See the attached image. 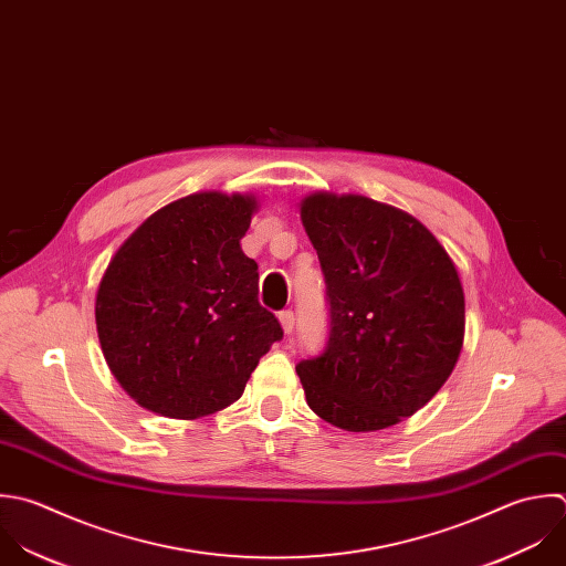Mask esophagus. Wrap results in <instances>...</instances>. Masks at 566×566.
Returning a JSON list of instances; mask_svg holds the SVG:
<instances>
[{"label":"esophagus","mask_w":566,"mask_h":566,"mask_svg":"<svg viewBox=\"0 0 566 566\" xmlns=\"http://www.w3.org/2000/svg\"><path fill=\"white\" fill-rule=\"evenodd\" d=\"M280 324H282V331L286 335H291L295 331V315H293V311H282L280 313Z\"/></svg>","instance_id":"1"}]
</instances>
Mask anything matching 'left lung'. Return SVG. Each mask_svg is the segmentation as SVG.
Listing matches in <instances>:
<instances>
[{
  "label": "left lung",
  "mask_w": 566,
  "mask_h": 566,
  "mask_svg": "<svg viewBox=\"0 0 566 566\" xmlns=\"http://www.w3.org/2000/svg\"><path fill=\"white\" fill-rule=\"evenodd\" d=\"M331 304V335L297 375L308 408L346 432L421 410L452 375L465 337L459 271L415 216L355 193L300 202Z\"/></svg>",
  "instance_id": "obj_1"
}]
</instances>
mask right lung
<instances>
[{
    "mask_svg": "<svg viewBox=\"0 0 566 566\" xmlns=\"http://www.w3.org/2000/svg\"><path fill=\"white\" fill-rule=\"evenodd\" d=\"M255 211L249 193H191L154 211L109 260L96 333L140 408L185 421L224 410L282 339L258 302V264L240 247Z\"/></svg>",
    "mask_w": 566,
    "mask_h": 566,
    "instance_id": "obj_1",
    "label": "right lung"
}]
</instances>
